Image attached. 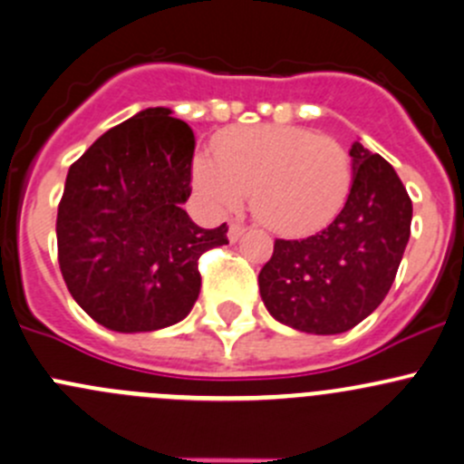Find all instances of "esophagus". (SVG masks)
Returning a JSON list of instances; mask_svg holds the SVG:
<instances>
[{"label": "esophagus", "instance_id": "34e87169", "mask_svg": "<svg viewBox=\"0 0 464 464\" xmlns=\"http://www.w3.org/2000/svg\"><path fill=\"white\" fill-rule=\"evenodd\" d=\"M245 224H240V222H231V227H228V240L231 242H237L240 240L242 236H245Z\"/></svg>", "mask_w": 464, "mask_h": 464}]
</instances>
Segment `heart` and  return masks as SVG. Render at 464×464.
I'll use <instances>...</instances> for the list:
<instances>
[{"mask_svg":"<svg viewBox=\"0 0 464 464\" xmlns=\"http://www.w3.org/2000/svg\"><path fill=\"white\" fill-rule=\"evenodd\" d=\"M216 155H198L193 184L219 213L251 211L271 231L306 236L329 227L347 204L353 167L343 144L302 126H237L218 138Z\"/></svg>","mask_w":464,"mask_h":464,"instance_id":"obj_1","label":"heart"}]
</instances>
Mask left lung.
Here are the masks:
<instances>
[{"label":"left lung","mask_w":464,"mask_h":464,"mask_svg":"<svg viewBox=\"0 0 464 464\" xmlns=\"http://www.w3.org/2000/svg\"><path fill=\"white\" fill-rule=\"evenodd\" d=\"M340 216L304 240H276L257 282L277 322L334 335L372 315L392 289L411 233V199L392 164L353 142Z\"/></svg>","instance_id":"left-lung-1"}]
</instances>
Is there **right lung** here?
I'll use <instances>...</instances> for the list:
<instances>
[{"label":"right lung","instance_id":"1","mask_svg":"<svg viewBox=\"0 0 464 464\" xmlns=\"http://www.w3.org/2000/svg\"><path fill=\"white\" fill-rule=\"evenodd\" d=\"M193 130L169 109L140 111L106 130L68 169L57 208V260L77 304L120 334L191 314L204 251L228 245L227 222L199 228L191 195Z\"/></svg>","mask_w":464,"mask_h":464}]
</instances>
